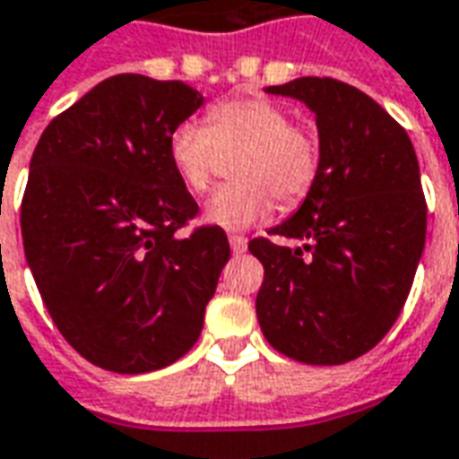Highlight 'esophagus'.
<instances>
[{"label":"esophagus","mask_w":459,"mask_h":459,"mask_svg":"<svg viewBox=\"0 0 459 459\" xmlns=\"http://www.w3.org/2000/svg\"><path fill=\"white\" fill-rule=\"evenodd\" d=\"M229 243H230V251L240 255V253H246L248 248V238L246 236H229Z\"/></svg>","instance_id":"obj_1"}]
</instances>
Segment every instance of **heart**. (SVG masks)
Instances as JSON below:
<instances>
[{
  "mask_svg": "<svg viewBox=\"0 0 459 459\" xmlns=\"http://www.w3.org/2000/svg\"><path fill=\"white\" fill-rule=\"evenodd\" d=\"M233 176L206 201V221L226 230L251 229L273 213L275 198L293 206L307 196L320 174L318 131L296 124L290 108L265 96L233 99L208 108L206 126L184 121L171 131L169 156L194 194L216 181L223 156H236Z\"/></svg>",
  "mask_w": 459,
  "mask_h": 459,
  "instance_id": "obj_1",
  "label": "heart"
}]
</instances>
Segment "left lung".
<instances>
[{
  "label": "left lung",
  "mask_w": 459,
  "mask_h": 459,
  "mask_svg": "<svg viewBox=\"0 0 459 459\" xmlns=\"http://www.w3.org/2000/svg\"><path fill=\"white\" fill-rule=\"evenodd\" d=\"M265 91L316 114L323 159L298 213L248 243L263 263L258 323L298 363H348L385 338L412 288L428 229L418 156L408 131L345 82L300 76Z\"/></svg>",
  "instance_id": "left-lung-1"
}]
</instances>
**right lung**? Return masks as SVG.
<instances>
[{"label": "right lung", "instance_id": "right-lung-1", "mask_svg": "<svg viewBox=\"0 0 459 459\" xmlns=\"http://www.w3.org/2000/svg\"><path fill=\"white\" fill-rule=\"evenodd\" d=\"M204 96L184 82L118 74L41 134L22 198V240L54 325L89 363L152 373L194 348L230 258L198 226L169 139Z\"/></svg>", "mask_w": 459, "mask_h": 459}]
</instances>
